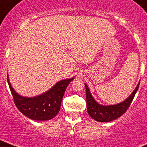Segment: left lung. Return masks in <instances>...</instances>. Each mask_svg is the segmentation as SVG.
I'll list each match as a JSON object with an SVG mask.
<instances>
[{
	"label": "left lung",
	"instance_id": "8db88e82",
	"mask_svg": "<svg viewBox=\"0 0 147 147\" xmlns=\"http://www.w3.org/2000/svg\"><path fill=\"white\" fill-rule=\"evenodd\" d=\"M140 82L135 88V90L125 101L121 103L113 105H102L96 102L94 99L90 90L85 83L86 92V105L87 111L89 116L94 120L100 122H108L118 119L126 112L134 98L136 93L139 87Z\"/></svg>",
	"mask_w": 147,
	"mask_h": 147
}]
</instances>
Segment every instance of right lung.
<instances>
[{"label": "right lung", "instance_id": "right-lung-1", "mask_svg": "<svg viewBox=\"0 0 147 147\" xmlns=\"http://www.w3.org/2000/svg\"><path fill=\"white\" fill-rule=\"evenodd\" d=\"M73 79L74 78L61 80L49 91L37 96L25 97L14 91L7 75V81L15 105L22 114L36 121L50 120L59 113L66 88Z\"/></svg>", "mask_w": 147, "mask_h": 147}]
</instances>
